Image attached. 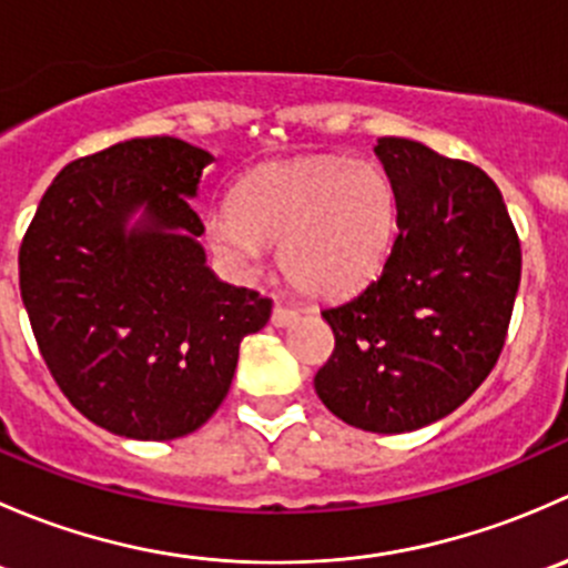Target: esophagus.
<instances>
[{"label":"esophagus","instance_id":"esophagus-1","mask_svg":"<svg viewBox=\"0 0 568 568\" xmlns=\"http://www.w3.org/2000/svg\"><path fill=\"white\" fill-rule=\"evenodd\" d=\"M296 316H300V311H296V307L274 305V311H272V324H274V326H288L291 321H296Z\"/></svg>","mask_w":568,"mask_h":568}]
</instances>
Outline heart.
<instances>
[{"instance_id":"1","label":"heart","mask_w":568,"mask_h":568,"mask_svg":"<svg viewBox=\"0 0 568 568\" xmlns=\"http://www.w3.org/2000/svg\"><path fill=\"white\" fill-rule=\"evenodd\" d=\"M398 227V192L374 162L300 156L263 164L236 186L231 209L205 225L214 252L255 268L268 242L294 288L341 300L385 266Z\"/></svg>"}]
</instances>
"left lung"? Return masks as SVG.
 <instances>
[{
  "label": "left lung",
  "instance_id": "8db88e82",
  "mask_svg": "<svg viewBox=\"0 0 568 568\" xmlns=\"http://www.w3.org/2000/svg\"><path fill=\"white\" fill-rule=\"evenodd\" d=\"M376 156L398 192V233L379 277L321 311L335 348L313 385L348 426L400 434L450 415L491 374L523 250L480 168L400 136H382Z\"/></svg>",
  "mask_w": 568,
  "mask_h": 568
}]
</instances>
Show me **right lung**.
I'll return each instance as SVG.
<instances>
[{
    "instance_id": "1",
    "label": "right lung",
    "mask_w": 568,
    "mask_h": 568,
    "mask_svg": "<svg viewBox=\"0 0 568 568\" xmlns=\"http://www.w3.org/2000/svg\"><path fill=\"white\" fill-rule=\"evenodd\" d=\"M214 156L175 136H140L65 164L19 250L27 316L62 395L129 439H175L231 390L239 346L272 300L205 266L189 197ZM146 205L149 225L124 233Z\"/></svg>"
}]
</instances>
